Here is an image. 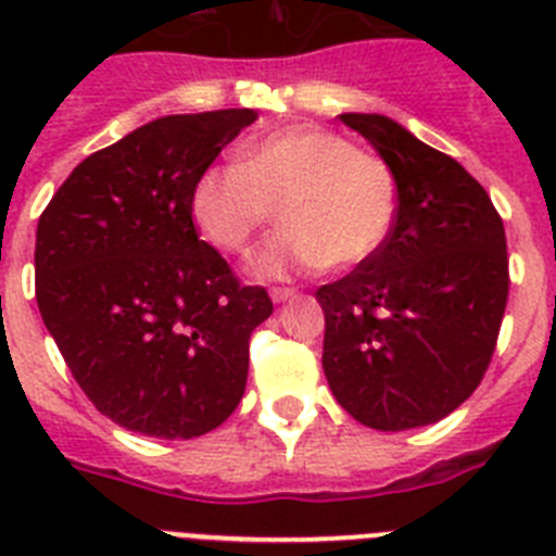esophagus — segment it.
I'll use <instances>...</instances> for the list:
<instances>
[{
	"mask_svg": "<svg viewBox=\"0 0 556 556\" xmlns=\"http://www.w3.org/2000/svg\"><path fill=\"white\" fill-rule=\"evenodd\" d=\"M294 294H298V289H292V287H273V289H269V298H273L275 303L289 301V298H294Z\"/></svg>",
	"mask_w": 556,
	"mask_h": 556,
	"instance_id": "34e87169",
	"label": "esophagus"
}]
</instances>
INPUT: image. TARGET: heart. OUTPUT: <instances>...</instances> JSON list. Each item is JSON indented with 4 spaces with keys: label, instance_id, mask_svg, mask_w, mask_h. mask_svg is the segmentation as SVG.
Wrapping results in <instances>:
<instances>
[{
    "label": "heart",
    "instance_id": "obj_1",
    "mask_svg": "<svg viewBox=\"0 0 556 556\" xmlns=\"http://www.w3.org/2000/svg\"><path fill=\"white\" fill-rule=\"evenodd\" d=\"M275 208L283 230L253 258L258 278L356 267L395 223V172L339 132L289 125L244 141L233 166L200 172L189 194L191 223L223 253H244Z\"/></svg>",
    "mask_w": 556,
    "mask_h": 556
}]
</instances>
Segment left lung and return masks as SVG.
<instances>
[{
  "mask_svg": "<svg viewBox=\"0 0 556 556\" xmlns=\"http://www.w3.org/2000/svg\"><path fill=\"white\" fill-rule=\"evenodd\" d=\"M397 180L387 242L317 289L323 370L339 406L378 431L443 420L488 372L509 294L504 223L451 155L378 113H342Z\"/></svg>",
  "mask_w": 556,
  "mask_h": 556,
  "instance_id": "obj_1",
  "label": "left lung"
}]
</instances>
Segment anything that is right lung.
Masks as SVG:
<instances>
[{"instance_id": "add662e5", "label": "right lung", "mask_w": 556, "mask_h": 556, "mask_svg": "<svg viewBox=\"0 0 556 556\" xmlns=\"http://www.w3.org/2000/svg\"><path fill=\"white\" fill-rule=\"evenodd\" d=\"M250 108L161 116L88 155L36 230V301L68 370L113 424L161 440L217 429L273 314L191 223L189 194Z\"/></svg>"}]
</instances>
